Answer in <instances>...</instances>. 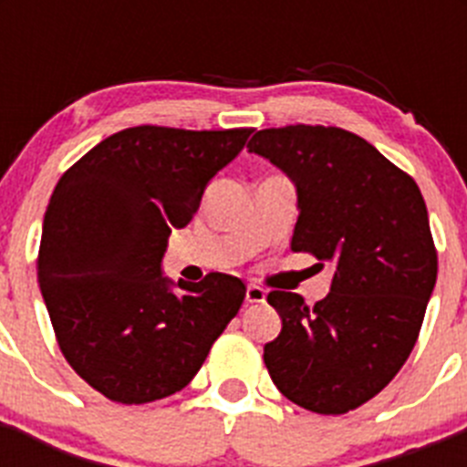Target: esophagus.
<instances>
[{"label": "esophagus", "mask_w": 467, "mask_h": 467, "mask_svg": "<svg viewBox=\"0 0 467 467\" xmlns=\"http://www.w3.org/2000/svg\"><path fill=\"white\" fill-rule=\"evenodd\" d=\"M266 299V290L264 287H259V285H247L245 287V301L247 304H262V301Z\"/></svg>", "instance_id": "1"}]
</instances>
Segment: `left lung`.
I'll return each instance as SVG.
<instances>
[{
	"label": "left lung",
	"instance_id": "obj_1",
	"mask_svg": "<svg viewBox=\"0 0 467 467\" xmlns=\"http://www.w3.org/2000/svg\"><path fill=\"white\" fill-rule=\"evenodd\" d=\"M247 150L295 184L292 250L334 271L313 308L295 292H269L283 329L264 362L287 400L346 414L381 393L416 344L437 280L426 201L407 172L344 128H266Z\"/></svg>",
	"mask_w": 467,
	"mask_h": 467
}]
</instances>
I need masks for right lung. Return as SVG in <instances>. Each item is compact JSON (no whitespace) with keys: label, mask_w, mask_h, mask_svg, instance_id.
Masks as SVG:
<instances>
[{"label":"right lung","mask_w":467,"mask_h":467,"mask_svg":"<svg viewBox=\"0 0 467 467\" xmlns=\"http://www.w3.org/2000/svg\"><path fill=\"white\" fill-rule=\"evenodd\" d=\"M253 128L135 126L74 163L48 201L36 278L57 344L98 393L144 404L182 390L245 296L236 275H163L172 229Z\"/></svg>","instance_id":"obj_1"}]
</instances>
